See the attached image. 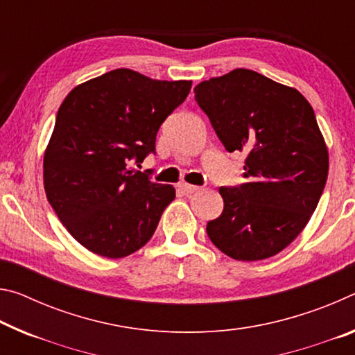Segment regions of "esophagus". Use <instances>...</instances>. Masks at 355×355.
I'll list each match as a JSON object with an SVG mask.
<instances>
[{
  "label": "esophagus",
  "instance_id": "34e87169",
  "mask_svg": "<svg viewBox=\"0 0 355 355\" xmlns=\"http://www.w3.org/2000/svg\"><path fill=\"white\" fill-rule=\"evenodd\" d=\"M178 189L182 191L183 194H193L196 191H199V187H194V184H189V183H180L178 184Z\"/></svg>",
  "mask_w": 355,
  "mask_h": 355
}]
</instances>
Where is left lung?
<instances>
[{
    "mask_svg": "<svg viewBox=\"0 0 355 355\" xmlns=\"http://www.w3.org/2000/svg\"><path fill=\"white\" fill-rule=\"evenodd\" d=\"M194 93L226 150L248 153V183L219 188L224 210L208 221V237L237 261L278 254L305 229L327 182L313 107L295 88L250 69L200 82Z\"/></svg>",
    "mask_w": 355,
    "mask_h": 355,
    "instance_id": "1",
    "label": "left lung"
}]
</instances>
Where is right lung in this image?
Returning a JSON list of instances; mask_svg holds the SVG:
<instances>
[{
    "instance_id": "add662e5",
    "label": "right lung",
    "mask_w": 355,
    "mask_h": 355,
    "mask_svg": "<svg viewBox=\"0 0 355 355\" xmlns=\"http://www.w3.org/2000/svg\"><path fill=\"white\" fill-rule=\"evenodd\" d=\"M191 85L115 69L77 85L60 105L44 153V188L67 232L88 251L120 259L153 237L175 188L131 164L155 153L157 129Z\"/></svg>"
}]
</instances>
